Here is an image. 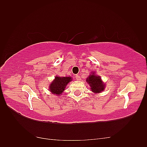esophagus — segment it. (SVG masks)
I'll list each match as a JSON object with an SVG mask.
<instances>
[{"mask_svg":"<svg viewBox=\"0 0 147 147\" xmlns=\"http://www.w3.org/2000/svg\"><path fill=\"white\" fill-rule=\"evenodd\" d=\"M75 78H76V80H80V76L78 75V74H76V75L75 76Z\"/></svg>","mask_w":147,"mask_h":147,"instance_id":"1","label":"esophagus"}]
</instances>
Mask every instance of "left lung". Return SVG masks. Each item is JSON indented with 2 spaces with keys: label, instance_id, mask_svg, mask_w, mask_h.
Segmentation results:
<instances>
[{
  "label": "left lung",
  "instance_id": "left-lung-1",
  "mask_svg": "<svg viewBox=\"0 0 147 147\" xmlns=\"http://www.w3.org/2000/svg\"><path fill=\"white\" fill-rule=\"evenodd\" d=\"M86 78V82L89 84L92 92L94 93H98L105 89V85L102 82L100 76L96 75L95 72H92Z\"/></svg>",
  "mask_w": 147,
  "mask_h": 147
}]
</instances>
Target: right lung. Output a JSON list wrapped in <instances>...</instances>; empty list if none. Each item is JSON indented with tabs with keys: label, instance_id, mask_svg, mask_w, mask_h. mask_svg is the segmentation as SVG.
<instances>
[{
	"label": "right lung",
	"instance_id": "obj_1",
	"mask_svg": "<svg viewBox=\"0 0 147 147\" xmlns=\"http://www.w3.org/2000/svg\"><path fill=\"white\" fill-rule=\"evenodd\" d=\"M71 81H72V78L70 76H55L54 81L50 85L49 90L52 94L59 96L63 93L65 86Z\"/></svg>",
	"mask_w": 147,
	"mask_h": 147
}]
</instances>
